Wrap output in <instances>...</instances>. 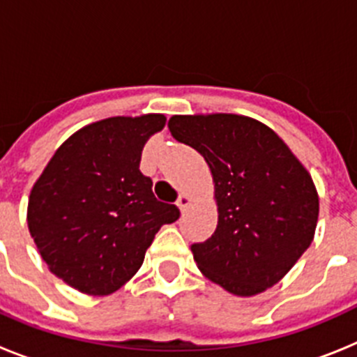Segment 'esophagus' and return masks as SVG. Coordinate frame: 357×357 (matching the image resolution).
I'll return each mask as SVG.
<instances>
[{"label":"esophagus","instance_id":"1","mask_svg":"<svg viewBox=\"0 0 357 357\" xmlns=\"http://www.w3.org/2000/svg\"><path fill=\"white\" fill-rule=\"evenodd\" d=\"M189 204H191V198H189L188 195H184V193H182L181 197H178V200H176V206H178V209H181L182 213H184V211L188 209Z\"/></svg>","mask_w":357,"mask_h":357}]
</instances>
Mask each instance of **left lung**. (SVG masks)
<instances>
[{
    "mask_svg": "<svg viewBox=\"0 0 357 357\" xmlns=\"http://www.w3.org/2000/svg\"><path fill=\"white\" fill-rule=\"evenodd\" d=\"M168 127L213 173L216 230L191 245L200 272L239 296L272 288L313 241L318 193L307 169L272 128L247 116H173Z\"/></svg>",
    "mask_w": 357,
    "mask_h": 357,
    "instance_id": "8db88e82",
    "label": "left lung"
}]
</instances>
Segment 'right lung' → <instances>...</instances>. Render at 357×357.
Instances as JSON below:
<instances>
[{
	"label": "right lung",
	"instance_id": "right-lung-1",
	"mask_svg": "<svg viewBox=\"0 0 357 357\" xmlns=\"http://www.w3.org/2000/svg\"><path fill=\"white\" fill-rule=\"evenodd\" d=\"M162 114L107 118L61 144L28 200V229L44 263L66 284L109 295L139 270L159 229L181 211L159 202L139 169Z\"/></svg>",
	"mask_w": 357,
	"mask_h": 357
}]
</instances>
